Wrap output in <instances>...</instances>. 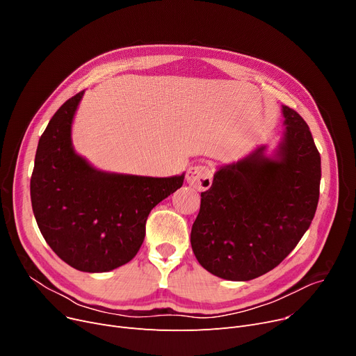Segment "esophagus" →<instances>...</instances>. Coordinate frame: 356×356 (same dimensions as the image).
<instances>
[{"label": "esophagus", "mask_w": 356, "mask_h": 356, "mask_svg": "<svg viewBox=\"0 0 356 356\" xmlns=\"http://www.w3.org/2000/svg\"><path fill=\"white\" fill-rule=\"evenodd\" d=\"M212 179H213V170L209 165H204V164H197L191 167L188 170V175H186V180H188V183L199 192L208 191L212 186Z\"/></svg>", "instance_id": "esophagus-1"}]
</instances>
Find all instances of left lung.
Listing matches in <instances>:
<instances>
[{"label":"left lung","instance_id":"left-lung-1","mask_svg":"<svg viewBox=\"0 0 356 356\" xmlns=\"http://www.w3.org/2000/svg\"><path fill=\"white\" fill-rule=\"evenodd\" d=\"M286 133L275 159L266 147L216 172L202 192L191 242L199 264L225 280L248 282L275 268L314 218L321 154L306 121L283 106Z\"/></svg>","mask_w":356,"mask_h":356}]
</instances>
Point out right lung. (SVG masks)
<instances>
[{"instance_id":"obj_1","label":"right lung","mask_w":356,"mask_h":356,"mask_svg":"<svg viewBox=\"0 0 356 356\" xmlns=\"http://www.w3.org/2000/svg\"><path fill=\"white\" fill-rule=\"evenodd\" d=\"M83 90L51 117L37 145L31 207L49 247L66 264L105 273L133 259L148 213L181 188L184 176L144 177L95 170L73 152L70 128Z\"/></svg>"}]
</instances>
